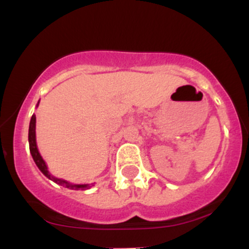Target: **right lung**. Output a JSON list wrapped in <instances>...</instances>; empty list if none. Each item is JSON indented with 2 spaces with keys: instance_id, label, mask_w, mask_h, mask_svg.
Masks as SVG:
<instances>
[{
  "instance_id": "obj_1",
  "label": "right lung",
  "mask_w": 249,
  "mask_h": 249,
  "mask_svg": "<svg viewBox=\"0 0 249 249\" xmlns=\"http://www.w3.org/2000/svg\"><path fill=\"white\" fill-rule=\"evenodd\" d=\"M35 128H36V116L33 115V117H31V119H30L29 136H28V139H29L30 153H31V156H33V159H34V161H35V164L37 165V167L39 168V171H41V172L44 174L47 178H49L50 180H53V181H55L56 184L62 185V186H64L67 188H70V190H85V188L90 187L89 185H72V184H70V182L65 181V180L55 178L53 174L49 173L47 165H45V161L43 160L41 154H39V152H38V148H37Z\"/></svg>"
}]
</instances>
